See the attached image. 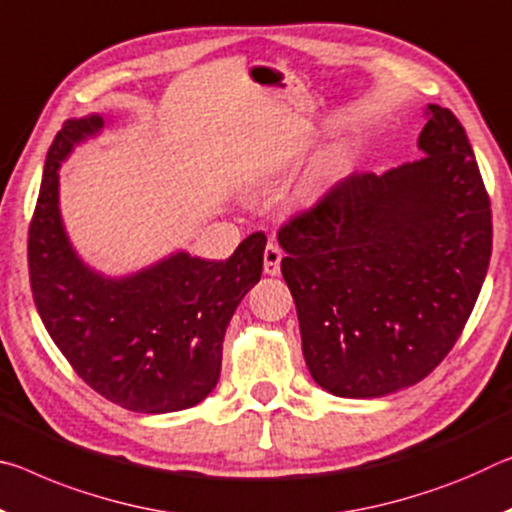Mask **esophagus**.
<instances>
[{
	"label": "esophagus",
	"instance_id": "34e87169",
	"mask_svg": "<svg viewBox=\"0 0 512 512\" xmlns=\"http://www.w3.org/2000/svg\"><path fill=\"white\" fill-rule=\"evenodd\" d=\"M280 262H282V250L278 243H266L264 248V273L266 275H278L280 273Z\"/></svg>",
	"mask_w": 512,
	"mask_h": 512
}]
</instances>
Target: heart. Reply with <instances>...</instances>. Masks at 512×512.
Masks as SVG:
<instances>
[{
    "label": "heart",
    "instance_id": "1",
    "mask_svg": "<svg viewBox=\"0 0 512 512\" xmlns=\"http://www.w3.org/2000/svg\"><path fill=\"white\" fill-rule=\"evenodd\" d=\"M342 152L337 148H330L321 154V159L316 161V166L312 168V173L307 175L305 184L300 186L298 196L303 202H314L316 198L323 196V191L328 189V184L335 180V175L339 173V168H342Z\"/></svg>",
    "mask_w": 512,
    "mask_h": 512
}]
</instances>
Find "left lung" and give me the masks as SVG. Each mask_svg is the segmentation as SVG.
<instances>
[{
  "label": "left lung",
  "mask_w": 512,
  "mask_h": 512,
  "mask_svg": "<svg viewBox=\"0 0 512 512\" xmlns=\"http://www.w3.org/2000/svg\"><path fill=\"white\" fill-rule=\"evenodd\" d=\"M424 157L353 173L280 227L305 364L344 399L424 380L472 314L492 255V209L465 127L428 104Z\"/></svg>",
  "instance_id": "obj_1"
}]
</instances>
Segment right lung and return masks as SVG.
Here are the masks:
<instances>
[{"mask_svg": "<svg viewBox=\"0 0 512 512\" xmlns=\"http://www.w3.org/2000/svg\"><path fill=\"white\" fill-rule=\"evenodd\" d=\"M102 116L66 120L54 136L29 225L36 310L88 387L132 412L198 405L221 376L227 323L262 278L266 237L250 234L225 262L175 253L127 278H104L70 246L59 212V168L102 132Z\"/></svg>", "mask_w": 512, "mask_h": 512, "instance_id": "obj_1", "label": "right lung"}]
</instances>
